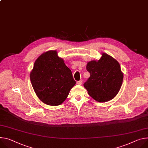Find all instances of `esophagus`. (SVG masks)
Wrapping results in <instances>:
<instances>
[{"instance_id":"34e87169","label":"esophagus","mask_w":148,"mask_h":148,"mask_svg":"<svg viewBox=\"0 0 148 148\" xmlns=\"http://www.w3.org/2000/svg\"><path fill=\"white\" fill-rule=\"evenodd\" d=\"M82 83H83V80H82V79L79 80V81H78V82H77V84H78V85H81V84H82Z\"/></svg>"}]
</instances>
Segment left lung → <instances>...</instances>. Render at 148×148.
<instances>
[{"label": "left lung", "mask_w": 148, "mask_h": 148, "mask_svg": "<svg viewBox=\"0 0 148 148\" xmlns=\"http://www.w3.org/2000/svg\"><path fill=\"white\" fill-rule=\"evenodd\" d=\"M98 61L93 60L87 64L90 76L84 84L88 95L99 102L113 99L122 86L123 74L117 60L106 53Z\"/></svg>", "instance_id": "left-lung-1"}]
</instances>
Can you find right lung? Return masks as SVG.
Wrapping results in <instances>:
<instances>
[{
	"mask_svg": "<svg viewBox=\"0 0 148 148\" xmlns=\"http://www.w3.org/2000/svg\"><path fill=\"white\" fill-rule=\"evenodd\" d=\"M30 79L38 97L49 106L62 103L76 83L71 70L53 50L43 53L36 59Z\"/></svg>",
	"mask_w": 148,
	"mask_h": 148,
	"instance_id": "1",
	"label": "right lung"
}]
</instances>
